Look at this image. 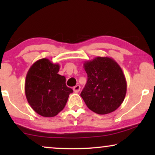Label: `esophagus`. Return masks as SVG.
Here are the masks:
<instances>
[{
    "label": "esophagus",
    "mask_w": 155,
    "mask_h": 155,
    "mask_svg": "<svg viewBox=\"0 0 155 155\" xmlns=\"http://www.w3.org/2000/svg\"><path fill=\"white\" fill-rule=\"evenodd\" d=\"M80 88H81V87H80L79 84H78V85H76V86L74 87H73V91L75 93H78L80 91Z\"/></svg>",
    "instance_id": "esophagus-1"
}]
</instances>
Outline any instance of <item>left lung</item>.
I'll use <instances>...</instances> for the list:
<instances>
[{"label": "left lung", "mask_w": 155, "mask_h": 155, "mask_svg": "<svg viewBox=\"0 0 155 155\" xmlns=\"http://www.w3.org/2000/svg\"><path fill=\"white\" fill-rule=\"evenodd\" d=\"M87 82L80 96L94 113L107 114L118 109L124 101L127 82L121 68L110 57L98 56L84 61Z\"/></svg>", "instance_id": "1"}]
</instances>
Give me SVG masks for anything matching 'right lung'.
Here are the masks:
<instances>
[{
    "instance_id": "1",
    "label": "right lung",
    "mask_w": 155,
    "mask_h": 155,
    "mask_svg": "<svg viewBox=\"0 0 155 155\" xmlns=\"http://www.w3.org/2000/svg\"><path fill=\"white\" fill-rule=\"evenodd\" d=\"M60 65L47 58L36 61L26 75L25 92L29 104L44 117H54L64 109L73 92L65 84V78L58 74Z\"/></svg>"
}]
</instances>
